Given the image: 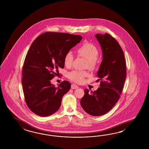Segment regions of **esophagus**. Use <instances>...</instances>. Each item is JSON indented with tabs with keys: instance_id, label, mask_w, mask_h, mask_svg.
Wrapping results in <instances>:
<instances>
[{
	"instance_id": "34e87169",
	"label": "esophagus",
	"mask_w": 149,
	"mask_h": 149,
	"mask_svg": "<svg viewBox=\"0 0 149 149\" xmlns=\"http://www.w3.org/2000/svg\"><path fill=\"white\" fill-rule=\"evenodd\" d=\"M77 88H78V86L77 85L74 84H72L71 85V89H76Z\"/></svg>"
}]
</instances>
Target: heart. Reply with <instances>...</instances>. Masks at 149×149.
Returning <instances> with one entry per match:
<instances>
[{"label":"heart","instance_id":"1","mask_svg":"<svg viewBox=\"0 0 149 149\" xmlns=\"http://www.w3.org/2000/svg\"><path fill=\"white\" fill-rule=\"evenodd\" d=\"M78 55L85 58L88 60V66L91 69H95L97 66V58L99 50L93 43L86 42L77 49ZM73 55L71 51H68L64 56V63L67 67L71 66L73 61ZM89 76V73L85 71L73 70L68 73V77L71 81L78 83H82L85 77Z\"/></svg>","mask_w":149,"mask_h":149}]
</instances>
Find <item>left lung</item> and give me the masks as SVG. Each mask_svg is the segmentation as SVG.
<instances>
[{
	"instance_id": "left-lung-1",
	"label": "left lung",
	"mask_w": 149,
	"mask_h": 149,
	"mask_svg": "<svg viewBox=\"0 0 149 149\" xmlns=\"http://www.w3.org/2000/svg\"><path fill=\"white\" fill-rule=\"evenodd\" d=\"M102 49L103 60L97 72L100 87L94 91L84 90L81 100L83 109L93 116L104 115L117 103L126 77V65L123 51L111 35L97 34Z\"/></svg>"
}]
</instances>
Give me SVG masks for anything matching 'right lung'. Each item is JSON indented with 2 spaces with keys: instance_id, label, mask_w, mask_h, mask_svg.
<instances>
[{
  "instance_id": "obj_1",
  "label": "right lung",
  "mask_w": 149,
  "mask_h": 149,
  "mask_svg": "<svg viewBox=\"0 0 149 149\" xmlns=\"http://www.w3.org/2000/svg\"><path fill=\"white\" fill-rule=\"evenodd\" d=\"M81 38L78 35L46 32L32 43L23 64L22 83L26 105L35 114L47 116L59 109L71 84L64 81L56 87L51 80L59 68H64L65 54Z\"/></svg>"
}]
</instances>
